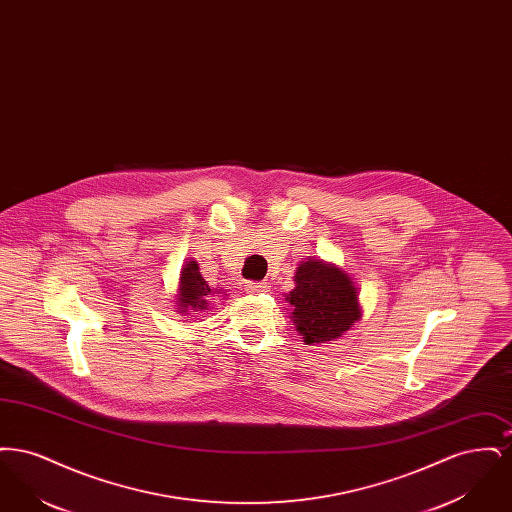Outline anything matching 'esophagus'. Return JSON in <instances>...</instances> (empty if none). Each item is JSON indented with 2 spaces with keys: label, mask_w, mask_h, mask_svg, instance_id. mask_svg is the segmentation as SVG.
I'll use <instances>...</instances> for the list:
<instances>
[{
  "label": "esophagus",
  "mask_w": 512,
  "mask_h": 512,
  "mask_svg": "<svg viewBox=\"0 0 512 512\" xmlns=\"http://www.w3.org/2000/svg\"><path fill=\"white\" fill-rule=\"evenodd\" d=\"M268 290H270V286H268L267 282H249L247 284V292L263 293L268 292Z\"/></svg>",
  "instance_id": "obj_1"
}]
</instances>
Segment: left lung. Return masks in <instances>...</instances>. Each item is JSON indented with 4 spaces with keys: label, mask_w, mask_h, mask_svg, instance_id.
<instances>
[{
    "label": "left lung",
    "mask_w": 512,
    "mask_h": 512,
    "mask_svg": "<svg viewBox=\"0 0 512 512\" xmlns=\"http://www.w3.org/2000/svg\"><path fill=\"white\" fill-rule=\"evenodd\" d=\"M295 288L286 295L290 318L305 345L340 340L363 317L359 288L351 274L322 259H305L293 276Z\"/></svg>",
    "instance_id": "8db88e82"
}]
</instances>
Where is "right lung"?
Returning <instances> with one entry per match:
<instances>
[{"mask_svg": "<svg viewBox=\"0 0 512 512\" xmlns=\"http://www.w3.org/2000/svg\"><path fill=\"white\" fill-rule=\"evenodd\" d=\"M217 297L228 299V293L222 288H211L199 272V265L195 259H186L180 268L178 278V292H176V313L186 317L190 313H197L209 309L211 301Z\"/></svg>", "mask_w": 512, "mask_h": 512, "instance_id": "right-lung-1", "label": "right lung"}]
</instances>
